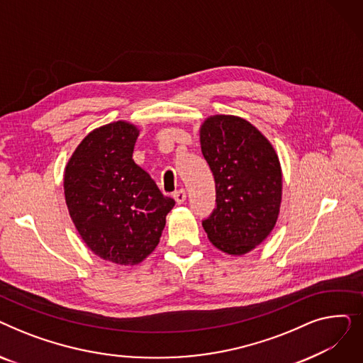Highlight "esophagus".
I'll return each mask as SVG.
<instances>
[{
  "instance_id": "obj_1",
  "label": "esophagus",
  "mask_w": 363,
  "mask_h": 363,
  "mask_svg": "<svg viewBox=\"0 0 363 363\" xmlns=\"http://www.w3.org/2000/svg\"><path fill=\"white\" fill-rule=\"evenodd\" d=\"M174 199H175V201L178 203V204H182L185 200H186V193H185V189H178V191H175L174 193Z\"/></svg>"
}]
</instances>
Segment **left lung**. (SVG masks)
<instances>
[{
	"label": "left lung",
	"instance_id": "8db88e82",
	"mask_svg": "<svg viewBox=\"0 0 363 363\" xmlns=\"http://www.w3.org/2000/svg\"><path fill=\"white\" fill-rule=\"evenodd\" d=\"M200 143L216 185V207L203 228L219 250L244 255L271 234L278 219L282 177L277 152L252 123L225 114L203 123Z\"/></svg>",
	"mask_w": 363,
	"mask_h": 363
}]
</instances>
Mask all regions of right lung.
I'll use <instances>...</instances> for the list:
<instances>
[{"label": "right lung", "mask_w": 363, "mask_h": 363, "mask_svg": "<svg viewBox=\"0 0 363 363\" xmlns=\"http://www.w3.org/2000/svg\"><path fill=\"white\" fill-rule=\"evenodd\" d=\"M138 129L114 122L82 140L65 172L70 218L89 249L104 260L137 264L160 241L175 200L132 159Z\"/></svg>", "instance_id": "obj_1"}]
</instances>
